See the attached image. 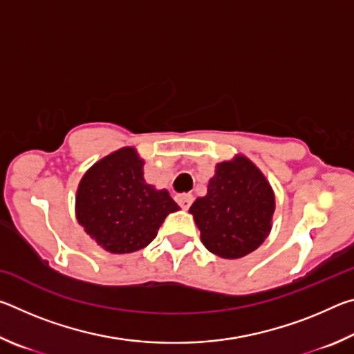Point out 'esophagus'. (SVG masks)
I'll use <instances>...</instances> for the list:
<instances>
[{
	"label": "esophagus",
	"mask_w": 354,
	"mask_h": 354,
	"mask_svg": "<svg viewBox=\"0 0 354 354\" xmlns=\"http://www.w3.org/2000/svg\"><path fill=\"white\" fill-rule=\"evenodd\" d=\"M176 201L183 209H189L192 203H194V196H192L190 194H181L176 196Z\"/></svg>",
	"instance_id": "34e87169"
}]
</instances>
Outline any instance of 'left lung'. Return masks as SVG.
<instances>
[{
	"label": "left lung",
	"mask_w": 354,
	"mask_h": 354,
	"mask_svg": "<svg viewBox=\"0 0 354 354\" xmlns=\"http://www.w3.org/2000/svg\"><path fill=\"white\" fill-rule=\"evenodd\" d=\"M189 212L201 242L223 259H239L266 241L272 230L274 194L262 171L242 154L215 165L207 194Z\"/></svg>",
	"instance_id": "left-lung-1"
}]
</instances>
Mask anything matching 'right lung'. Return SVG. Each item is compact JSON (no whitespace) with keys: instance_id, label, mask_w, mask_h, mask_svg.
I'll return each instance as SVG.
<instances>
[{"instance_id":"add662e5","label":"right lung","mask_w":354,"mask_h":354,"mask_svg":"<svg viewBox=\"0 0 354 354\" xmlns=\"http://www.w3.org/2000/svg\"><path fill=\"white\" fill-rule=\"evenodd\" d=\"M143 164L136 148H120L93 164L77 185V223L109 253L145 248L179 209L165 189L147 184Z\"/></svg>"}]
</instances>
